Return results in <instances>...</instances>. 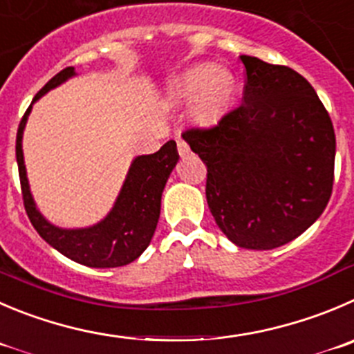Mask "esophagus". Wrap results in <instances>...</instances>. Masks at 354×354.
Returning a JSON list of instances; mask_svg holds the SVG:
<instances>
[{
	"instance_id": "esophagus-1",
	"label": "esophagus",
	"mask_w": 354,
	"mask_h": 354,
	"mask_svg": "<svg viewBox=\"0 0 354 354\" xmlns=\"http://www.w3.org/2000/svg\"><path fill=\"white\" fill-rule=\"evenodd\" d=\"M177 149H179V154L180 156H187V154L191 153L189 146H187V142H184V140H177Z\"/></svg>"
}]
</instances>
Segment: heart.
<instances>
[{"label":"heart","mask_w":354,"mask_h":354,"mask_svg":"<svg viewBox=\"0 0 354 354\" xmlns=\"http://www.w3.org/2000/svg\"><path fill=\"white\" fill-rule=\"evenodd\" d=\"M234 90V76L225 67L210 62L194 64L175 76L170 95L177 100L191 99V116L198 121H212L230 104Z\"/></svg>","instance_id":"heart-1"}]
</instances>
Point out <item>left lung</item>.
I'll return each instance as SVG.
<instances>
[{"label": "left lung", "instance_id": "1", "mask_svg": "<svg viewBox=\"0 0 354 354\" xmlns=\"http://www.w3.org/2000/svg\"><path fill=\"white\" fill-rule=\"evenodd\" d=\"M241 106L210 129L183 133L207 165V201L234 245L271 250L323 214L334 184L332 120L306 78L287 66L240 55Z\"/></svg>", "mask_w": 354, "mask_h": 354}]
</instances>
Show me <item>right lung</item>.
<instances>
[{
	"label": "right lung",
	"instance_id": "right-lung-1",
	"mask_svg": "<svg viewBox=\"0 0 354 354\" xmlns=\"http://www.w3.org/2000/svg\"><path fill=\"white\" fill-rule=\"evenodd\" d=\"M73 76H76L74 67H66L60 71L36 93L32 104ZM32 104L26 111L19 124L15 154L24 207L35 230L46 243L52 245L60 254L88 268H118V266H127L133 262L149 247L151 238L156 230L158 218H160L161 194H163L165 184L171 170L179 160L175 140H168L156 153L133 158L120 194L109 214L102 221L88 227H73V230L59 227L46 221L36 207L31 187H29L28 171L24 165L22 136Z\"/></svg>",
	"mask_w": 354,
	"mask_h": 354
}]
</instances>
